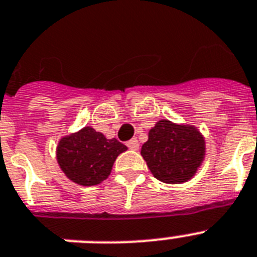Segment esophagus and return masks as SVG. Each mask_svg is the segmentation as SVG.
<instances>
[{
  "label": "esophagus",
  "instance_id": "esophagus-1",
  "mask_svg": "<svg viewBox=\"0 0 257 257\" xmlns=\"http://www.w3.org/2000/svg\"><path fill=\"white\" fill-rule=\"evenodd\" d=\"M127 147L133 151H138L139 150V142L138 139H131L130 142H127Z\"/></svg>",
  "mask_w": 257,
  "mask_h": 257
}]
</instances>
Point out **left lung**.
<instances>
[{
	"label": "left lung",
	"mask_w": 257,
	"mask_h": 257,
	"mask_svg": "<svg viewBox=\"0 0 257 257\" xmlns=\"http://www.w3.org/2000/svg\"><path fill=\"white\" fill-rule=\"evenodd\" d=\"M155 178L185 183L196 174L205 157V139L192 124L160 119L140 151Z\"/></svg>",
	"instance_id": "8db88e82"
}]
</instances>
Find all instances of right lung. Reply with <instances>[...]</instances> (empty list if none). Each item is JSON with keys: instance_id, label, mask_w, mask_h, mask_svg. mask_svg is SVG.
Returning <instances> with one entry per match:
<instances>
[{"instance_id": "add662e5", "label": "right lung", "mask_w": 257, "mask_h": 257, "mask_svg": "<svg viewBox=\"0 0 257 257\" xmlns=\"http://www.w3.org/2000/svg\"><path fill=\"white\" fill-rule=\"evenodd\" d=\"M127 151L115 138L106 139L91 126L61 138L56 150L57 162L71 182L96 186L109 177L118 156Z\"/></svg>"}]
</instances>
